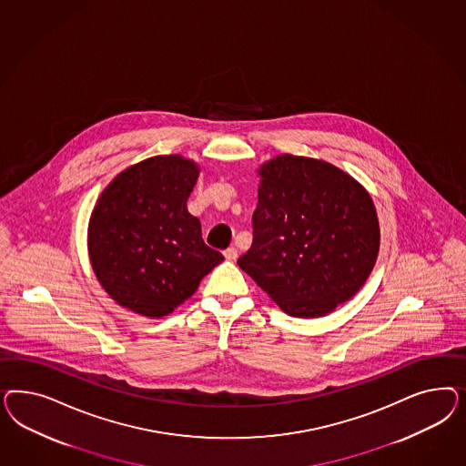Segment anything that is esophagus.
I'll return each instance as SVG.
<instances>
[{
  "mask_svg": "<svg viewBox=\"0 0 466 466\" xmlns=\"http://www.w3.org/2000/svg\"><path fill=\"white\" fill-rule=\"evenodd\" d=\"M224 256H226L227 261H236L238 259V249L236 248H228L224 251Z\"/></svg>",
  "mask_w": 466,
  "mask_h": 466,
  "instance_id": "34e87169",
  "label": "esophagus"
}]
</instances>
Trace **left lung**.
Segmentation results:
<instances>
[{
	"instance_id": "left-lung-1",
	"label": "left lung",
	"mask_w": 466,
	"mask_h": 466,
	"mask_svg": "<svg viewBox=\"0 0 466 466\" xmlns=\"http://www.w3.org/2000/svg\"><path fill=\"white\" fill-rule=\"evenodd\" d=\"M253 244L238 265L294 318H321L352 299L380 253L366 187L310 157H273L258 169Z\"/></svg>"
}]
</instances>
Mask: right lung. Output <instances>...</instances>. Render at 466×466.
I'll return each instance as SVG.
<instances>
[{"label": "right lung", "mask_w": 466, "mask_h": 466, "mask_svg": "<svg viewBox=\"0 0 466 466\" xmlns=\"http://www.w3.org/2000/svg\"><path fill=\"white\" fill-rule=\"evenodd\" d=\"M198 176L191 158L156 156L119 172L102 191L86 248L102 289L121 308L164 318L224 261L186 207Z\"/></svg>", "instance_id": "1"}]
</instances>
